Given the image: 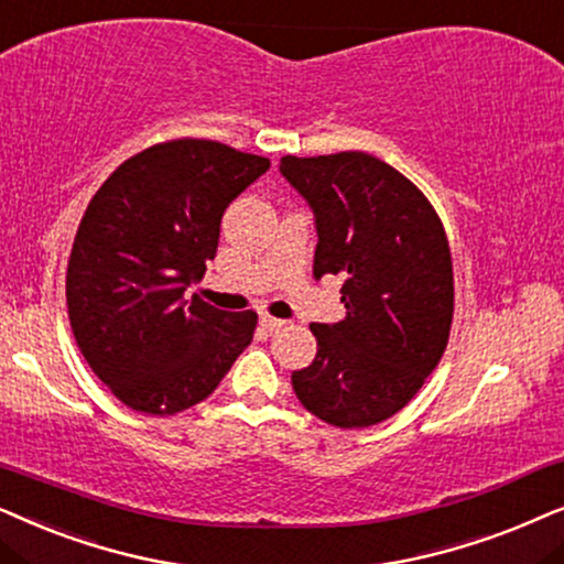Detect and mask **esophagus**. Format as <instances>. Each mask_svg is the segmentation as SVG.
<instances>
[{
    "instance_id": "esophagus-1",
    "label": "esophagus",
    "mask_w": 564,
    "mask_h": 564,
    "mask_svg": "<svg viewBox=\"0 0 564 564\" xmlns=\"http://www.w3.org/2000/svg\"><path fill=\"white\" fill-rule=\"evenodd\" d=\"M260 325L268 329V333H275V329H281L286 322L278 319V317H270V314H260Z\"/></svg>"
}]
</instances>
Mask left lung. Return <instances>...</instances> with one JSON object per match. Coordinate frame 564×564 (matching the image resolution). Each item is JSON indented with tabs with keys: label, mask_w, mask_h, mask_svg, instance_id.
<instances>
[{
	"label": "left lung",
	"mask_w": 564,
	"mask_h": 564,
	"mask_svg": "<svg viewBox=\"0 0 564 564\" xmlns=\"http://www.w3.org/2000/svg\"><path fill=\"white\" fill-rule=\"evenodd\" d=\"M317 227L314 278L343 275V322H314L317 356L291 373L299 402L337 427L400 412L431 377L454 317L448 239L427 198L364 152L283 156Z\"/></svg>",
	"instance_id": "1"
}]
</instances>
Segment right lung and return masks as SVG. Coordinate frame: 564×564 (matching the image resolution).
<instances>
[{
  "label": "right lung",
  "instance_id": "obj_1",
  "mask_svg": "<svg viewBox=\"0 0 564 564\" xmlns=\"http://www.w3.org/2000/svg\"><path fill=\"white\" fill-rule=\"evenodd\" d=\"M270 160L206 139L149 147L105 180L74 237L66 306L82 356L120 402L175 415L204 402L252 343L258 314L185 299L221 216Z\"/></svg>",
  "mask_w": 564,
  "mask_h": 564
}]
</instances>
